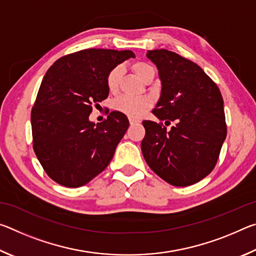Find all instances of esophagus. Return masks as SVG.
Masks as SVG:
<instances>
[{
	"instance_id": "obj_1",
	"label": "esophagus",
	"mask_w": 256,
	"mask_h": 256,
	"mask_svg": "<svg viewBox=\"0 0 256 256\" xmlns=\"http://www.w3.org/2000/svg\"><path fill=\"white\" fill-rule=\"evenodd\" d=\"M128 120H130V124H131V125H134V124L140 123V120H136V118H128Z\"/></svg>"
}]
</instances>
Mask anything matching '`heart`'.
<instances>
[{
  "instance_id": "b5f03b06",
  "label": "heart",
  "mask_w": 256,
  "mask_h": 256,
  "mask_svg": "<svg viewBox=\"0 0 256 256\" xmlns=\"http://www.w3.org/2000/svg\"><path fill=\"white\" fill-rule=\"evenodd\" d=\"M133 70L136 74L144 80L150 73L154 72V68L149 64L138 62L133 66ZM123 68L120 66H115L108 72L106 76V86L110 92H115L118 90L122 78ZM151 106V100L146 97H132V96H120L116 98L112 102L114 110L123 112L131 118H140L146 110H148Z\"/></svg>"
}]
</instances>
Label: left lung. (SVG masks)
<instances>
[{
	"label": "left lung",
	"instance_id": "8db88e82",
	"mask_svg": "<svg viewBox=\"0 0 256 256\" xmlns=\"http://www.w3.org/2000/svg\"><path fill=\"white\" fill-rule=\"evenodd\" d=\"M157 66L162 96L152 110L159 120H144L141 150L146 164L174 186L204 178L218 162L227 136L222 92L214 80L192 60L167 50H149Z\"/></svg>",
	"mask_w": 256,
	"mask_h": 256
}]
</instances>
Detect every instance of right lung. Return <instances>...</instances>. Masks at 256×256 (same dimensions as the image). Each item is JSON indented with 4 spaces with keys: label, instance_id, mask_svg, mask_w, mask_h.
Segmentation results:
<instances>
[{
    "label": "right lung",
    "instance_id": "1",
    "mask_svg": "<svg viewBox=\"0 0 256 256\" xmlns=\"http://www.w3.org/2000/svg\"><path fill=\"white\" fill-rule=\"evenodd\" d=\"M130 58L132 50L88 48L62 56L47 70L32 110V146L56 183L80 188L114 157L128 118L114 110L94 125L89 115L108 97V72Z\"/></svg>",
    "mask_w": 256,
    "mask_h": 256
}]
</instances>
